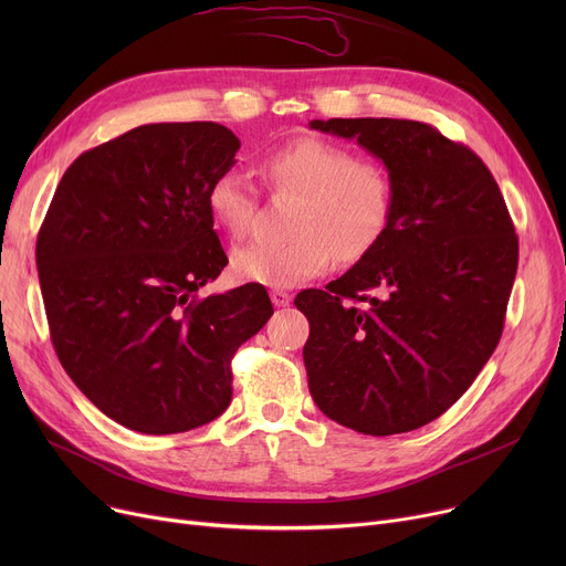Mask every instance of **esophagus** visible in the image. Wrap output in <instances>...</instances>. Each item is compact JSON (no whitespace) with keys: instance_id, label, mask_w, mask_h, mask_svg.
<instances>
[{"instance_id":"1","label":"esophagus","mask_w":566,"mask_h":566,"mask_svg":"<svg viewBox=\"0 0 566 566\" xmlns=\"http://www.w3.org/2000/svg\"><path fill=\"white\" fill-rule=\"evenodd\" d=\"M271 301H273L275 307H286L291 303V295L286 291L275 289V291H271Z\"/></svg>"}]
</instances>
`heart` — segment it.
<instances>
[{
  "label": "heart",
  "mask_w": 566,
  "mask_h": 566,
  "mask_svg": "<svg viewBox=\"0 0 566 566\" xmlns=\"http://www.w3.org/2000/svg\"><path fill=\"white\" fill-rule=\"evenodd\" d=\"M265 181L298 195L284 243L254 241L233 252L238 280L291 289L325 273L339 256L363 259L385 233L392 213V184L382 167L355 160L348 148L321 137L293 139L261 160ZM208 211L231 235L254 220V186L241 169H224L206 195Z\"/></svg>",
  "instance_id": "obj_1"
}]
</instances>
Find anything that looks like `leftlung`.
Listing matches in <instances>:
<instances>
[{
    "label": "left lung",
    "instance_id": "left-lung-1",
    "mask_svg": "<svg viewBox=\"0 0 566 566\" xmlns=\"http://www.w3.org/2000/svg\"><path fill=\"white\" fill-rule=\"evenodd\" d=\"M376 156L392 184L380 241L325 291L295 295L314 403L367 436L420 429L493 355L518 238L489 167L468 146L406 118L310 122ZM355 302H363L358 308Z\"/></svg>",
    "mask_w": 566,
    "mask_h": 566
}]
</instances>
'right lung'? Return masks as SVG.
I'll return each instance as SVG.
<instances>
[{"label":"right lung","instance_id":"right-lung-1","mask_svg":"<svg viewBox=\"0 0 566 566\" xmlns=\"http://www.w3.org/2000/svg\"><path fill=\"white\" fill-rule=\"evenodd\" d=\"M238 148L213 122L139 126L82 154L48 208L36 265L54 350L126 429L216 420L233 353L273 314L261 284L197 298L229 263L206 195Z\"/></svg>","mask_w":566,"mask_h":566}]
</instances>
